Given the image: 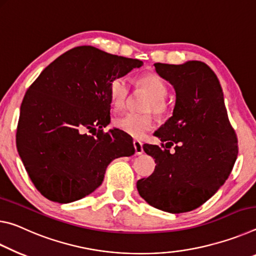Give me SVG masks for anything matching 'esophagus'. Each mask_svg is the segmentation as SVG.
Returning <instances> with one entry per match:
<instances>
[{
    "label": "esophagus",
    "instance_id": "34e87169",
    "mask_svg": "<svg viewBox=\"0 0 256 256\" xmlns=\"http://www.w3.org/2000/svg\"><path fill=\"white\" fill-rule=\"evenodd\" d=\"M134 148H135V154L136 156H140L143 154V143L140 140H134Z\"/></svg>",
    "mask_w": 256,
    "mask_h": 256
}]
</instances>
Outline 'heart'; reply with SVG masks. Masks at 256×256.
Instances as JSON below:
<instances>
[{"mask_svg":"<svg viewBox=\"0 0 256 256\" xmlns=\"http://www.w3.org/2000/svg\"><path fill=\"white\" fill-rule=\"evenodd\" d=\"M137 84L152 95L145 110L153 111L158 116H162L166 110L164 98L168 95V86L163 79L156 74H146L137 78ZM111 103L116 108H121L129 95V85L127 78L116 77L108 86ZM116 127L134 138H142L152 127V118L148 114L127 113L114 120Z\"/></svg>","mask_w":256,"mask_h":256,"instance_id":"b5f03b06","label":"heart"}]
</instances>
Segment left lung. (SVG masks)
Returning a JSON list of instances; mask_svg holds the SVG:
<instances>
[{
	"label": "left lung",
	"instance_id": "left-lung-1",
	"mask_svg": "<svg viewBox=\"0 0 256 256\" xmlns=\"http://www.w3.org/2000/svg\"><path fill=\"white\" fill-rule=\"evenodd\" d=\"M154 66L174 86L176 103L172 116L156 132L166 148L143 146L156 166L150 177L138 180L137 190L158 210L188 212L210 200L228 179L237 158V137L219 79L206 64L192 60Z\"/></svg>",
	"mask_w": 256,
	"mask_h": 256
}]
</instances>
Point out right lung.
Masks as SVG:
<instances>
[{"label": "right lung", "mask_w": 256, "mask_h": 256, "mask_svg": "<svg viewBox=\"0 0 256 256\" xmlns=\"http://www.w3.org/2000/svg\"><path fill=\"white\" fill-rule=\"evenodd\" d=\"M142 66L137 58L78 46L56 58L29 87L20 106L16 148L46 198L66 204L85 198L100 186L114 158L135 153L130 136L103 128L111 121V82Z\"/></svg>", "instance_id": "add662e5"}]
</instances>
